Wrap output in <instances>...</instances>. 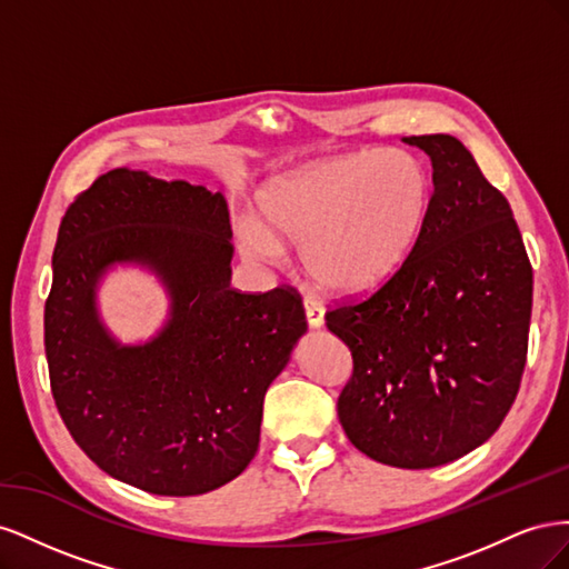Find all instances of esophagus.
Segmentation results:
<instances>
[{
  "mask_svg": "<svg viewBox=\"0 0 569 569\" xmlns=\"http://www.w3.org/2000/svg\"><path fill=\"white\" fill-rule=\"evenodd\" d=\"M306 308V320L311 327H320L325 322V306L316 297H303Z\"/></svg>",
  "mask_w": 569,
  "mask_h": 569,
  "instance_id": "1",
  "label": "esophagus"
}]
</instances>
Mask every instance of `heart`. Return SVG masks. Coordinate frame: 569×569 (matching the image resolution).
<instances>
[{
	"mask_svg": "<svg viewBox=\"0 0 569 569\" xmlns=\"http://www.w3.org/2000/svg\"><path fill=\"white\" fill-rule=\"evenodd\" d=\"M429 173L406 149L339 153L268 182L256 197L261 226L242 220V251L278 261L301 247L318 284L343 295L380 287L416 247L429 211Z\"/></svg>",
	"mask_w": 569,
	"mask_h": 569,
	"instance_id": "b5f03b06",
	"label": "heart"
}]
</instances>
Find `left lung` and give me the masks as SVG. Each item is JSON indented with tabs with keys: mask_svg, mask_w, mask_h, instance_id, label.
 <instances>
[{
	"mask_svg": "<svg viewBox=\"0 0 569 569\" xmlns=\"http://www.w3.org/2000/svg\"><path fill=\"white\" fill-rule=\"evenodd\" d=\"M432 159L416 247L370 297L325 322L353 358L337 412L349 441L391 468L425 470L485 443L527 363L531 263L508 199L451 134L406 140Z\"/></svg>",
	"mask_w": 569,
	"mask_h": 569,
	"instance_id": "1",
	"label": "left lung"
}]
</instances>
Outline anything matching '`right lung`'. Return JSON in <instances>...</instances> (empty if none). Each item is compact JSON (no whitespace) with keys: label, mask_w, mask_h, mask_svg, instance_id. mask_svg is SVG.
<instances>
[{"label":"right lung","mask_w":569,"mask_h":569,"mask_svg":"<svg viewBox=\"0 0 569 569\" xmlns=\"http://www.w3.org/2000/svg\"><path fill=\"white\" fill-rule=\"evenodd\" d=\"M230 237L220 192L128 168L99 176L61 218L44 303L51 396L80 449L130 487L197 496L242 475L266 391L306 332L295 287H230ZM130 260L174 299L142 348L116 345L93 308L100 274Z\"/></svg>","instance_id":"obj_1"}]
</instances>
